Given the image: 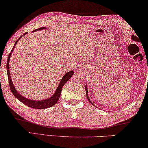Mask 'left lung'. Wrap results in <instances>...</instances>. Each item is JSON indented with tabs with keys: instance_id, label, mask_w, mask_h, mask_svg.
<instances>
[{
	"instance_id": "obj_1",
	"label": "left lung",
	"mask_w": 148,
	"mask_h": 148,
	"mask_svg": "<svg viewBox=\"0 0 148 148\" xmlns=\"http://www.w3.org/2000/svg\"><path fill=\"white\" fill-rule=\"evenodd\" d=\"M131 40H133V41H135V42H139V40H138V38L137 37V36H134V35H132L131 36ZM85 88H86V96H87V98H88V101L89 102H90V103H92V102H91V100H90V98H89V96H88V87H87V84L86 85V86H85ZM94 105V104H93Z\"/></svg>"
}]
</instances>
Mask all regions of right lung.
<instances>
[{
  "instance_id": "add662e5",
  "label": "right lung",
  "mask_w": 148,
  "mask_h": 148,
  "mask_svg": "<svg viewBox=\"0 0 148 148\" xmlns=\"http://www.w3.org/2000/svg\"><path fill=\"white\" fill-rule=\"evenodd\" d=\"M42 29H46V27H40L39 29H37L36 30H34L32 32H36V31H40V30ZM27 33H25L23 35H22L21 36H20V38H19L16 42L14 44L13 48H12L11 52L9 54V56H8L7 58V75H8V79H9V86H10V89H11L12 94H13L14 96H15L16 98H17L18 100H19L20 102H21L23 104H25L26 106L30 107V108H34V109H44V108H50V107H52V106H54V104L57 102V101L58 100V99L60 98V94H61V91L62 89V87L64 84L67 82V81H69L71 78V77L73 76V75L74 73L73 71H70L64 75V76L62 77L61 80L58 84V86L56 88V90H55V92L52 95V96H50V98H46L45 100H31V99L27 98L25 97H24L21 95L19 92H17V90H16L15 87L14 86V85L13 84V82H12L11 77V74H10V71H9V61H10V58H11V56L12 54V52H13L14 48H15L16 44H17V42L20 40V38H21L23 37V36L25 35Z\"/></svg>"
}]
</instances>
